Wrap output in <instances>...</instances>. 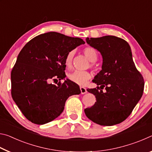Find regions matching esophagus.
Segmentation results:
<instances>
[{
  "label": "esophagus",
  "mask_w": 152,
  "mask_h": 152,
  "mask_svg": "<svg viewBox=\"0 0 152 152\" xmlns=\"http://www.w3.org/2000/svg\"><path fill=\"white\" fill-rule=\"evenodd\" d=\"M80 91H81V94H86V92H87L86 88H84V87H83V86H81L80 88Z\"/></svg>",
  "instance_id": "esophagus-1"
}]
</instances>
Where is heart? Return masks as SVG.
Returning a JSON list of instances; mask_svg holds the SVG:
<instances>
[{
    "instance_id": "b5f03b06",
    "label": "heart",
    "mask_w": 152,
    "mask_h": 152,
    "mask_svg": "<svg viewBox=\"0 0 152 152\" xmlns=\"http://www.w3.org/2000/svg\"><path fill=\"white\" fill-rule=\"evenodd\" d=\"M84 53L88 58V60L94 62L97 60V52L93 48L86 47L84 49ZM74 55V51H70L67 53L65 58L66 65L68 67H70L72 63L73 57ZM68 78L72 82H74L78 85H84L86 84L88 80L91 78V74L88 72L86 71H80V70H75L73 72L68 74Z\"/></svg>"
}]
</instances>
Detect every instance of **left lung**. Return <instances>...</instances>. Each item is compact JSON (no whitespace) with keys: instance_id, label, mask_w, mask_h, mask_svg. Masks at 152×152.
<instances>
[{"instance_id":"obj_1","label":"left lung","mask_w":152,"mask_h":152,"mask_svg":"<svg viewBox=\"0 0 152 152\" xmlns=\"http://www.w3.org/2000/svg\"><path fill=\"white\" fill-rule=\"evenodd\" d=\"M86 41L101 53L102 64V70L93 80L97 88L87 89L96 101L84 109V113L90 120L100 125L119 124L129 116L142 96L143 78L135 68L130 45L125 40L105 35L87 37Z\"/></svg>"}]
</instances>
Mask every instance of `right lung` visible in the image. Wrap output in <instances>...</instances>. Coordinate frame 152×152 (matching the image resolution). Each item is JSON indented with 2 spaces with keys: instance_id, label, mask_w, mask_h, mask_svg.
I'll return each instance as SVG.
<instances>
[{
  "instance_id": "add662e5",
  "label": "right lung",
  "mask_w": 152,
  "mask_h": 152,
  "mask_svg": "<svg viewBox=\"0 0 152 152\" xmlns=\"http://www.w3.org/2000/svg\"><path fill=\"white\" fill-rule=\"evenodd\" d=\"M85 42L57 32L36 36L17 56L11 72L12 99L24 116L35 124L43 125L60 116L66 100L80 94L79 86L65 79V58L69 51Z\"/></svg>"
}]
</instances>
